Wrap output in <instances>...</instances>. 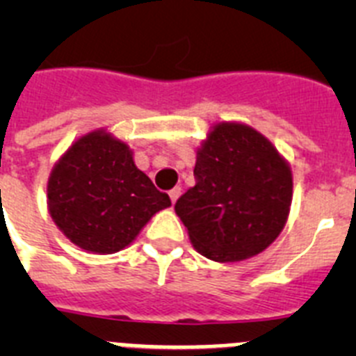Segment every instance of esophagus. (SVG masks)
Wrapping results in <instances>:
<instances>
[{"label":"esophagus","instance_id":"1","mask_svg":"<svg viewBox=\"0 0 356 356\" xmlns=\"http://www.w3.org/2000/svg\"><path fill=\"white\" fill-rule=\"evenodd\" d=\"M180 194H181V188L180 187H175V188H171V191H169V197H171L172 203H176V200L180 197Z\"/></svg>","mask_w":356,"mask_h":356}]
</instances>
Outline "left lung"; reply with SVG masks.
Listing matches in <instances>:
<instances>
[{
	"instance_id": "left-lung-1",
	"label": "left lung",
	"mask_w": 356,
	"mask_h": 356,
	"mask_svg": "<svg viewBox=\"0 0 356 356\" xmlns=\"http://www.w3.org/2000/svg\"><path fill=\"white\" fill-rule=\"evenodd\" d=\"M196 185L175 210L203 257L235 262L266 250L284 229L292 175L269 140L253 128L221 122L197 151Z\"/></svg>"
}]
</instances>
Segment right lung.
<instances>
[{
  "label": "right lung",
  "mask_w": 356,
  "mask_h": 356,
  "mask_svg": "<svg viewBox=\"0 0 356 356\" xmlns=\"http://www.w3.org/2000/svg\"><path fill=\"white\" fill-rule=\"evenodd\" d=\"M169 205L168 194L135 168L130 147L103 131L72 144L48 181L53 221L69 241L94 253L128 246Z\"/></svg>",
  "instance_id": "right-lung-1"
}]
</instances>
